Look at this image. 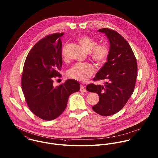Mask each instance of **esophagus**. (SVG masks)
Returning <instances> with one entry per match:
<instances>
[{"label": "esophagus", "instance_id": "obj_1", "mask_svg": "<svg viewBox=\"0 0 158 158\" xmlns=\"http://www.w3.org/2000/svg\"><path fill=\"white\" fill-rule=\"evenodd\" d=\"M80 91L82 92H86V89L84 86H83L82 85H81V88H80Z\"/></svg>", "mask_w": 158, "mask_h": 158}]
</instances>
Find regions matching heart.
Returning <instances> with one entry per match:
<instances>
[{
  "label": "heart",
  "instance_id": "obj_1",
  "mask_svg": "<svg viewBox=\"0 0 158 158\" xmlns=\"http://www.w3.org/2000/svg\"><path fill=\"white\" fill-rule=\"evenodd\" d=\"M79 43L82 48L89 52L92 59L98 64L105 63L108 58L109 51L108 48L103 44H96L97 41L92 37L85 35L78 39ZM66 45L62 49V56L66 57ZM95 72V67L89 62H77L75 63L68 72L69 77L80 81H86Z\"/></svg>",
  "mask_w": 158,
  "mask_h": 158
}]
</instances>
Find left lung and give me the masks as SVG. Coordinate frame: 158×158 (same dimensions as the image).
<instances>
[{"mask_svg": "<svg viewBox=\"0 0 158 158\" xmlns=\"http://www.w3.org/2000/svg\"><path fill=\"white\" fill-rule=\"evenodd\" d=\"M98 32L106 35L110 45L107 62L97 73L94 81H106L102 85L90 84L86 89L99 96L93 110L101 115L109 116L120 111L132 94L137 64L130 45L120 34L107 28Z\"/></svg>", "mask_w": 158, "mask_h": 158, "instance_id": "obj_1", "label": "left lung"}]
</instances>
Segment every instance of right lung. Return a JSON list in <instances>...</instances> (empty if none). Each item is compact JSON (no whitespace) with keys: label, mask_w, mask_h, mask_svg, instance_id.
<instances>
[{"label":"right lung","mask_w":158,"mask_h":158,"mask_svg":"<svg viewBox=\"0 0 158 158\" xmlns=\"http://www.w3.org/2000/svg\"><path fill=\"white\" fill-rule=\"evenodd\" d=\"M63 33L47 35L38 41L28 54L23 67L21 87L30 110L44 120H52L64 110L69 95L80 90L74 79L54 87L53 77H61Z\"/></svg>","instance_id":"1"}]
</instances>
